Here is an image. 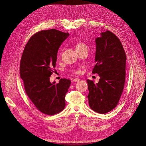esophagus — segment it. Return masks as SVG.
<instances>
[{
  "label": "esophagus",
  "instance_id": "34e87169",
  "mask_svg": "<svg viewBox=\"0 0 146 146\" xmlns=\"http://www.w3.org/2000/svg\"><path fill=\"white\" fill-rule=\"evenodd\" d=\"M80 79L78 78H75L73 79V82H78V81H80Z\"/></svg>",
  "mask_w": 146,
  "mask_h": 146
}]
</instances>
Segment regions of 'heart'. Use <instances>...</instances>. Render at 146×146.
<instances>
[{
  "instance_id": "obj_1",
  "label": "heart",
  "mask_w": 146,
  "mask_h": 146,
  "mask_svg": "<svg viewBox=\"0 0 146 146\" xmlns=\"http://www.w3.org/2000/svg\"><path fill=\"white\" fill-rule=\"evenodd\" d=\"M85 47H87V46L85 43H83L82 42H78L76 44V51L78 50H80V49H82V48ZM74 72H76V73H78L79 70H77V69H75V70H74Z\"/></svg>"
}]
</instances>
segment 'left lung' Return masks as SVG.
Segmentation results:
<instances>
[{"label":"left lung","instance_id":"obj_1","mask_svg":"<svg viewBox=\"0 0 146 146\" xmlns=\"http://www.w3.org/2000/svg\"><path fill=\"white\" fill-rule=\"evenodd\" d=\"M96 64L93 74L100 76L99 82L87 80L89 105L100 114L115 108L123 90L125 80L127 56L119 39L110 31L101 33L96 39Z\"/></svg>","mask_w":146,"mask_h":146}]
</instances>
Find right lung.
<instances>
[{"label":"right lung","mask_w":146,"mask_h":146,"mask_svg":"<svg viewBox=\"0 0 146 146\" xmlns=\"http://www.w3.org/2000/svg\"><path fill=\"white\" fill-rule=\"evenodd\" d=\"M68 33L55 29L41 30L31 37L24 49L20 62V77L26 94L36 108L47 115H54L65 107V96L70 80L61 78L50 83L57 52Z\"/></svg>","instance_id":"right-lung-1"}]
</instances>
